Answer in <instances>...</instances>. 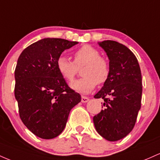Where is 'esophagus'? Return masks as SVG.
I'll return each mask as SVG.
<instances>
[{"label":"esophagus","instance_id":"34e87169","mask_svg":"<svg viewBox=\"0 0 160 160\" xmlns=\"http://www.w3.org/2000/svg\"><path fill=\"white\" fill-rule=\"evenodd\" d=\"M88 101H89V98L87 97L82 96V103H87Z\"/></svg>","mask_w":160,"mask_h":160}]
</instances>
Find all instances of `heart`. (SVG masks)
<instances>
[{
    "mask_svg": "<svg viewBox=\"0 0 160 160\" xmlns=\"http://www.w3.org/2000/svg\"><path fill=\"white\" fill-rule=\"evenodd\" d=\"M74 60L60 56L57 60V69L67 82L74 79L78 69L82 68V78L73 82L71 88L77 92L88 94L97 84L102 85L110 75V63L108 59L100 56V51L90 44H85L73 53Z\"/></svg>",
    "mask_w": 160,
    "mask_h": 160,
    "instance_id": "obj_1",
    "label": "heart"
}]
</instances>
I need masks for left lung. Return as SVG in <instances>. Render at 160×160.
I'll return each instance as SVG.
<instances>
[{
  "mask_svg": "<svg viewBox=\"0 0 160 160\" xmlns=\"http://www.w3.org/2000/svg\"><path fill=\"white\" fill-rule=\"evenodd\" d=\"M110 63V75L94 98L103 100V109L94 116L100 135L109 141L132 131L141 106L142 77L137 58L127 47L114 41L99 43Z\"/></svg>",
  "mask_w": 160,
  "mask_h": 160,
  "instance_id": "left-lung-1",
  "label": "left lung"
}]
</instances>
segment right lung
Returning a JSON list of instances; mask_svg holds the SVG:
<instances>
[{
	"instance_id": "add662e5",
	"label": "right lung",
	"mask_w": 160,
	"mask_h": 160,
	"mask_svg": "<svg viewBox=\"0 0 160 160\" xmlns=\"http://www.w3.org/2000/svg\"><path fill=\"white\" fill-rule=\"evenodd\" d=\"M77 44L48 38L27 47L18 58L14 94L19 117L43 139L62 133L70 110L81 101V95L68 86L57 69L61 53Z\"/></svg>"
}]
</instances>
